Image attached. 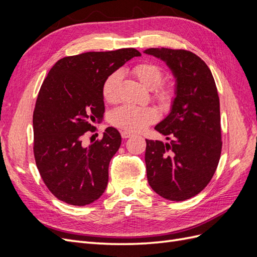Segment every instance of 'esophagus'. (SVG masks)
<instances>
[{"label":"esophagus","mask_w":257,"mask_h":257,"mask_svg":"<svg viewBox=\"0 0 257 257\" xmlns=\"http://www.w3.org/2000/svg\"><path fill=\"white\" fill-rule=\"evenodd\" d=\"M121 136H122V138H130V137H132L133 136V134L132 133H130V132H127V131H122L121 132Z\"/></svg>","instance_id":"1"}]
</instances>
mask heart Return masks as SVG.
I'll list each match as a JSON object with an SVG mask.
<instances>
[{"instance_id":"obj_1","label":"heart","mask_w":257,"mask_h":257,"mask_svg":"<svg viewBox=\"0 0 257 257\" xmlns=\"http://www.w3.org/2000/svg\"><path fill=\"white\" fill-rule=\"evenodd\" d=\"M135 78L145 88L153 90V97L163 106H170L175 99V90L167 84H160L163 79V71L153 63H141L133 71ZM122 73L116 71L107 77L103 83V98L108 103H114L119 99ZM112 125L127 132H139L158 120L157 111L152 108H143L124 105L115 108L109 116Z\"/></svg>"}]
</instances>
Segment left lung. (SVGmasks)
<instances>
[{
	"mask_svg": "<svg viewBox=\"0 0 257 257\" xmlns=\"http://www.w3.org/2000/svg\"><path fill=\"white\" fill-rule=\"evenodd\" d=\"M145 53L165 61L177 82L172 110L154 127L170 143L146 139L148 182L166 199H189L206 188L221 157L216 85L210 68L195 53L168 48H149Z\"/></svg>",
	"mask_w": 257,
	"mask_h": 257,
	"instance_id": "8db88e82",
	"label": "left lung"
}]
</instances>
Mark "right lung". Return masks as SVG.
Masks as SVG:
<instances>
[{
  "instance_id": "right-lung-1",
  "label": "right lung",
  "mask_w": 257,
  "mask_h": 257,
  "mask_svg": "<svg viewBox=\"0 0 257 257\" xmlns=\"http://www.w3.org/2000/svg\"><path fill=\"white\" fill-rule=\"evenodd\" d=\"M139 56L134 48H123L65 57L42 84L33 112L35 163L48 190L68 205L92 204L106 190L121 135L109 126L89 147L82 146V137L103 120L105 79Z\"/></svg>"
}]
</instances>
